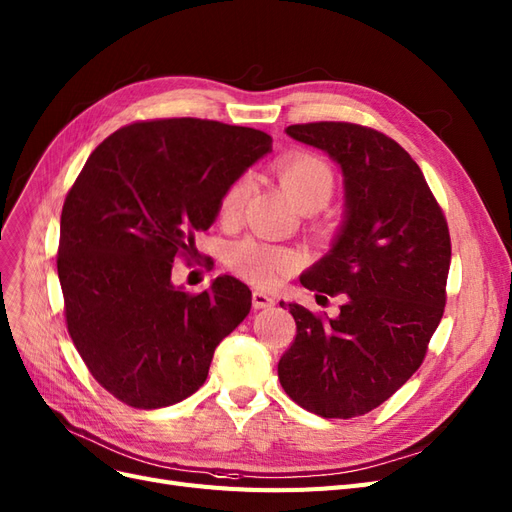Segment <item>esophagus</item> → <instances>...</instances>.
<instances>
[{"label": "esophagus", "mask_w": 512, "mask_h": 512, "mask_svg": "<svg viewBox=\"0 0 512 512\" xmlns=\"http://www.w3.org/2000/svg\"><path fill=\"white\" fill-rule=\"evenodd\" d=\"M252 305L254 309H269L275 305V298L267 292H260V290H254L252 292Z\"/></svg>", "instance_id": "obj_1"}]
</instances>
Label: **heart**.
<instances>
[{"label":"heart","mask_w":512,"mask_h":512,"mask_svg":"<svg viewBox=\"0 0 512 512\" xmlns=\"http://www.w3.org/2000/svg\"><path fill=\"white\" fill-rule=\"evenodd\" d=\"M275 171L281 186L286 188L290 199L298 207L317 209L330 201L334 192V171L324 158L307 152L290 154L279 158ZM248 192L250 180L245 175L228 184L220 199V218L235 220L245 199H248ZM228 264L243 279L252 281L260 288H271L294 269L296 254L290 248H284V245L243 239L228 252Z\"/></svg>","instance_id":"b5f03b06"}]
</instances>
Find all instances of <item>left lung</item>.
Wrapping results in <instances>:
<instances>
[{
	"label": "left lung",
	"instance_id": "1",
	"mask_svg": "<svg viewBox=\"0 0 512 512\" xmlns=\"http://www.w3.org/2000/svg\"><path fill=\"white\" fill-rule=\"evenodd\" d=\"M286 133L343 171V226L301 284L345 294V303L334 320L288 303L296 337L277 364L279 383L315 415L358 417L426 358L447 301L449 226L419 165L392 137L351 122H307Z\"/></svg>",
	"mask_w": 512,
	"mask_h": 512
}]
</instances>
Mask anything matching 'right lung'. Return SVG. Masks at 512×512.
I'll return each instance as SVG.
<instances>
[{"label":"right lung","instance_id":"add662e5","mask_svg":"<svg viewBox=\"0 0 512 512\" xmlns=\"http://www.w3.org/2000/svg\"><path fill=\"white\" fill-rule=\"evenodd\" d=\"M271 144L250 127L161 118L118 129L88 156L63 203L57 271L69 337L120 402L161 409L195 394L220 341L250 313L239 279L220 275L188 294L171 269Z\"/></svg>","mask_w":512,"mask_h":512}]
</instances>
